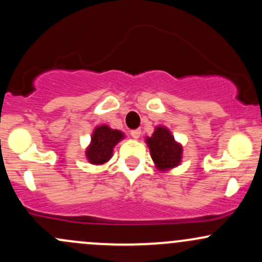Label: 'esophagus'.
Returning a JSON list of instances; mask_svg holds the SVG:
<instances>
[{"label": "esophagus", "instance_id": "obj_1", "mask_svg": "<svg viewBox=\"0 0 262 262\" xmlns=\"http://www.w3.org/2000/svg\"><path fill=\"white\" fill-rule=\"evenodd\" d=\"M140 134H142V130L140 129H134V130H130V136L134 138V139H138V138L140 137Z\"/></svg>", "mask_w": 262, "mask_h": 262}]
</instances>
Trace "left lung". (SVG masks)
I'll use <instances>...</instances> for the list:
<instances>
[{
	"mask_svg": "<svg viewBox=\"0 0 262 262\" xmlns=\"http://www.w3.org/2000/svg\"><path fill=\"white\" fill-rule=\"evenodd\" d=\"M145 143L158 170L169 171L182 163L183 146L166 126L158 125L151 137L145 138Z\"/></svg>",
	"mask_w": 262,
	"mask_h": 262,
	"instance_id": "obj_1",
	"label": "left lung"
}]
</instances>
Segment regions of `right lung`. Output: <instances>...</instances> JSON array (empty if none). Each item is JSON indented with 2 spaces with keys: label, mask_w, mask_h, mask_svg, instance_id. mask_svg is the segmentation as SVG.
Returning <instances> with one entry per match:
<instances>
[{
  "label": "right lung",
  "mask_w": 262,
  "mask_h": 262,
  "mask_svg": "<svg viewBox=\"0 0 262 262\" xmlns=\"http://www.w3.org/2000/svg\"><path fill=\"white\" fill-rule=\"evenodd\" d=\"M122 139H124V134L118 129H112L105 124L96 126L91 143L85 149L87 160L93 165L105 164L113 157V148Z\"/></svg>",
  "instance_id": "obj_1"
}]
</instances>
